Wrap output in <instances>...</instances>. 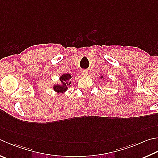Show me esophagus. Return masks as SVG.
I'll return each instance as SVG.
<instances>
[{
    "label": "esophagus",
    "mask_w": 158,
    "mask_h": 158,
    "mask_svg": "<svg viewBox=\"0 0 158 158\" xmlns=\"http://www.w3.org/2000/svg\"><path fill=\"white\" fill-rule=\"evenodd\" d=\"M81 74H83V75H84V76H86V75H88V70H82L81 71Z\"/></svg>",
    "instance_id": "1"
}]
</instances>
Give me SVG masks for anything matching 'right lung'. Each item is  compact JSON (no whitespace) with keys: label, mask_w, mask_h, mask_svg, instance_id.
I'll use <instances>...</instances> for the list:
<instances>
[{"label":"right lung","mask_w":158,"mask_h":158,"mask_svg":"<svg viewBox=\"0 0 158 158\" xmlns=\"http://www.w3.org/2000/svg\"><path fill=\"white\" fill-rule=\"evenodd\" d=\"M71 79V75L69 74H64L61 77L60 80L62 83V85H56L54 86V90L57 93H64L67 90L68 87L70 85L71 81H68V80Z\"/></svg>","instance_id":"right-lung-1"}]
</instances>
